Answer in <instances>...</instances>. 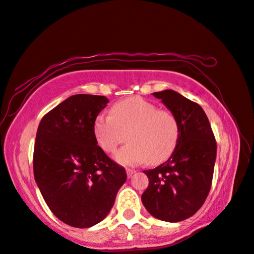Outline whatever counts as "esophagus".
<instances>
[{"label":"esophagus","mask_w":254,"mask_h":254,"mask_svg":"<svg viewBox=\"0 0 254 254\" xmlns=\"http://www.w3.org/2000/svg\"><path fill=\"white\" fill-rule=\"evenodd\" d=\"M134 173H135V171L133 170V169H130V168H127V177H128V178H131V177H132V175L134 174Z\"/></svg>","instance_id":"esophagus-1"}]
</instances>
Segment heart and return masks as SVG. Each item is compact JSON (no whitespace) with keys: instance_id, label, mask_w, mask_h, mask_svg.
Listing matches in <instances>:
<instances>
[{"instance_id":"obj_1","label":"heart","mask_w":254,"mask_h":254,"mask_svg":"<svg viewBox=\"0 0 254 254\" xmlns=\"http://www.w3.org/2000/svg\"><path fill=\"white\" fill-rule=\"evenodd\" d=\"M111 117L98 115L94 121V136L106 153H114L128 137L117 160L124 166L145 161L158 165L174 153L179 140V123L173 112L158 109L154 103L132 96L112 105Z\"/></svg>"}]
</instances>
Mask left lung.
Instances as JSON below:
<instances>
[{
    "label": "left lung",
    "mask_w": 254,
    "mask_h": 254,
    "mask_svg": "<svg viewBox=\"0 0 254 254\" xmlns=\"http://www.w3.org/2000/svg\"><path fill=\"white\" fill-rule=\"evenodd\" d=\"M176 115L179 140L171 157L157 168L144 170L149 186L141 196L152 216L180 222L194 215L212 186L216 140L204 110L173 89L153 93Z\"/></svg>",
    "instance_id": "1"
}]
</instances>
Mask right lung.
<instances>
[{
  "instance_id": "1",
  "label": "right lung",
  "mask_w": 254,
  "mask_h": 254,
  "mask_svg": "<svg viewBox=\"0 0 254 254\" xmlns=\"http://www.w3.org/2000/svg\"><path fill=\"white\" fill-rule=\"evenodd\" d=\"M105 96L77 94L49 111L38 127L33 174L51 212L66 224L86 229L113 207L127 173L97 145L94 121Z\"/></svg>"
}]
</instances>
